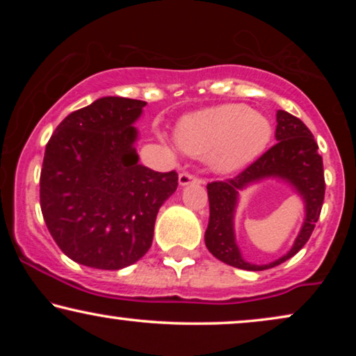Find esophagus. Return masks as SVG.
Listing matches in <instances>:
<instances>
[{
	"instance_id": "obj_1",
	"label": "esophagus",
	"mask_w": 356,
	"mask_h": 356,
	"mask_svg": "<svg viewBox=\"0 0 356 356\" xmlns=\"http://www.w3.org/2000/svg\"><path fill=\"white\" fill-rule=\"evenodd\" d=\"M178 181H179V186H188V184H193V183H202V179L197 178L196 175L193 173L181 172L178 177Z\"/></svg>"
}]
</instances>
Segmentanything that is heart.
<instances>
[{"instance_id":"b5f03b06","label":"heart","mask_w":356,"mask_h":356,"mask_svg":"<svg viewBox=\"0 0 356 356\" xmlns=\"http://www.w3.org/2000/svg\"><path fill=\"white\" fill-rule=\"evenodd\" d=\"M274 126L245 104H223L186 115L177 126V143L189 155H206L213 172L228 173L251 163L269 145Z\"/></svg>"}]
</instances>
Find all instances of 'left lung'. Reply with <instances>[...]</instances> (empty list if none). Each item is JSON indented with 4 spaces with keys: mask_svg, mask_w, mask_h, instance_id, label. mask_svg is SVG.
Wrapping results in <instances>:
<instances>
[{
    "mask_svg": "<svg viewBox=\"0 0 356 356\" xmlns=\"http://www.w3.org/2000/svg\"><path fill=\"white\" fill-rule=\"evenodd\" d=\"M277 144L261 155L256 162L227 181L207 184L209 225L204 235L207 250L218 261L245 270H266L295 256L309 240L324 202L325 183L323 157L318 143L303 121L284 110L277 111ZM264 177H279L291 184L305 201V222L292 250L270 265L257 266L242 259L234 241L232 218L237 203V193L248 184Z\"/></svg>",
    "mask_w": 356,
    "mask_h": 356,
    "instance_id": "1",
    "label": "left lung"
}]
</instances>
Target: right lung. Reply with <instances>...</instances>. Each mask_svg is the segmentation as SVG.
Masks as SVG:
<instances>
[{
    "mask_svg": "<svg viewBox=\"0 0 356 356\" xmlns=\"http://www.w3.org/2000/svg\"><path fill=\"white\" fill-rule=\"evenodd\" d=\"M145 105L102 97L67 115L47 144L43 218L60 250L82 266L118 270L139 261L152 245L160 206L177 191L175 170L139 163L133 124Z\"/></svg>",
    "mask_w": 356,
    "mask_h": 356,
    "instance_id": "right-lung-1",
    "label": "right lung"
}]
</instances>
